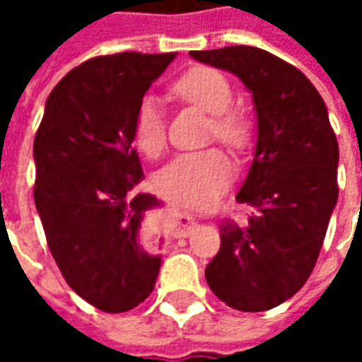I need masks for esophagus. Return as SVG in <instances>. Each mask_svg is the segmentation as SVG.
Here are the masks:
<instances>
[{"label":"esophagus","instance_id":"obj_1","mask_svg":"<svg viewBox=\"0 0 362 362\" xmlns=\"http://www.w3.org/2000/svg\"><path fill=\"white\" fill-rule=\"evenodd\" d=\"M170 217H173V236L186 238V236L192 235V230L196 227V219L188 211H184L180 207H174Z\"/></svg>","mask_w":362,"mask_h":362}]
</instances>
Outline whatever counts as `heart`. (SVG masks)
Wrapping results in <instances>:
<instances>
[{
  "label": "heart",
  "mask_w": 362,
  "mask_h": 362,
  "mask_svg": "<svg viewBox=\"0 0 362 362\" xmlns=\"http://www.w3.org/2000/svg\"><path fill=\"white\" fill-rule=\"evenodd\" d=\"M173 95L209 112V137H217L233 149H244L252 141L250 118L233 108V87L213 67H194L173 83ZM132 139L143 155L155 158L166 147V122L155 96H143L132 118ZM235 174V165L221 147L184 151L155 174V188L178 204L204 207L225 192Z\"/></svg>",
  "instance_id": "obj_1"
}]
</instances>
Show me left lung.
<instances>
[{
  "label": "left lung",
  "mask_w": 362,
  "mask_h": 362,
  "mask_svg": "<svg viewBox=\"0 0 362 362\" xmlns=\"http://www.w3.org/2000/svg\"><path fill=\"white\" fill-rule=\"evenodd\" d=\"M189 56L235 74L258 114L256 153L236 196L256 213L244 227H221L205 279L235 310H269L298 293L324 244L339 192L334 127L310 79L269 52L227 46Z\"/></svg>",
  "instance_id": "8db88e82"
}]
</instances>
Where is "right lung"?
<instances>
[{"instance_id": "1", "label": "right lung", "mask_w": 362, "mask_h": 362, "mask_svg": "<svg viewBox=\"0 0 362 362\" xmlns=\"http://www.w3.org/2000/svg\"><path fill=\"white\" fill-rule=\"evenodd\" d=\"M174 56L122 52L74 67L48 96L35 137V204L48 248L67 285L110 314L141 304L160 269L139 238L143 213L158 202L134 196L143 170L132 118Z\"/></svg>"}]
</instances>
